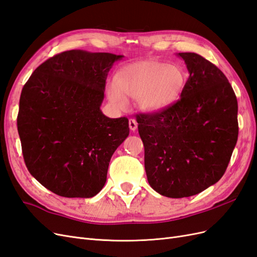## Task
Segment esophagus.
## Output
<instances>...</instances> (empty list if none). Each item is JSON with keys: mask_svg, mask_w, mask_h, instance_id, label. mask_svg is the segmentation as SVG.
Returning a JSON list of instances; mask_svg holds the SVG:
<instances>
[{"mask_svg": "<svg viewBox=\"0 0 257 257\" xmlns=\"http://www.w3.org/2000/svg\"><path fill=\"white\" fill-rule=\"evenodd\" d=\"M137 121L135 120V119H130L128 120V126H130V128H131V131H136V128H137Z\"/></svg>", "mask_w": 257, "mask_h": 257, "instance_id": "1", "label": "esophagus"}]
</instances>
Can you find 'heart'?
<instances>
[{"label": "heart", "mask_w": 257, "mask_h": 257, "mask_svg": "<svg viewBox=\"0 0 257 257\" xmlns=\"http://www.w3.org/2000/svg\"><path fill=\"white\" fill-rule=\"evenodd\" d=\"M186 75L178 64L161 61H139L121 67L113 83L107 88V97L116 109H125L126 97L136 98L139 108L157 112L173 105L182 93Z\"/></svg>", "instance_id": "heart-1"}]
</instances>
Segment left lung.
Listing matches in <instances>:
<instances>
[{"instance_id":"obj_1","label":"left lung","mask_w":257,"mask_h":257,"mask_svg":"<svg viewBox=\"0 0 257 257\" xmlns=\"http://www.w3.org/2000/svg\"><path fill=\"white\" fill-rule=\"evenodd\" d=\"M189 71L180 99L136 115L148 182L161 195H196L226 170L238 139V103L221 69L194 52H180Z\"/></svg>"}]
</instances>
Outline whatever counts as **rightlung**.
I'll return each mask as SVG.
<instances>
[{
    "mask_svg": "<svg viewBox=\"0 0 257 257\" xmlns=\"http://www.w3.org/2000/svg\"><path fill=\"white\" fill-rule=\"evenodd\" d=\"M122 58L64 51L23 85L17 116L23 159L30 174L57 195L95 196L113 152L130 134L127 118H108L99 108L108 72Z\"/></svg>",
    "mask_w": 257,
    "mask_h": 257,
    "instance_id": "add662e5",
    "label": "right lung"
}]
</instances>
